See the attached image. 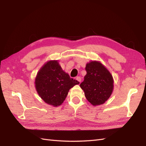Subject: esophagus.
<instances>
[{
  "mask_svg": "<svg viewBox=\"0 0 146 146\" xmlns=\"http://www.w3.org/2000/svg\"><path fill=\"white\" fill-rule=\"evenodd\" d=\"M76 80L77 81H78V82H79L80 83L81 82V81H82V79H81V78H80V76H77V77H76Z\"/></svg>",
  "mask_w": 146,
  "mask_h": 146,
  "instance_id": "obj_1",
  "label": "esophagus"
}]
</instances>
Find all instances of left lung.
Here are the masks:
<instances>
[{"label":"left lung","instance_id":"obj_1","mask_svg":"<svg viewBox=\"0 0 146 146\" xmlns=\"http://www.w3.org/2000/svg\"><path fill=\"white\" fill-rule=\"evenodd\" d=\"M86 75L80 86L87 100L94 106L104 104L113 89V79L100 62L92 61L86 65Z\"/></svg>","mask_w":146,"mask_h":146}]
</instances>
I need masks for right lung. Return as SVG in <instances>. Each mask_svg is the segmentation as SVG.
I'll return each mask as SVG.
<instances>
[{
    "instance_id": "obj_1",
    "label": "right lung",
    "mask_w": 146,
    "mask_h": 146,
    "mask_svg": "<svg viewBox=\"0 0 146 146\" xmlns=\"http://www.w3.org/2000/svg\"><path fill=\"white\" fill-rule=\"evenodd\" d=\"M79 83L62 70L57 60L45 63L35 79L36 89L39 97L46 104L54 107L63 104L70 89Z\"/></svg>"
}]
</instances>
